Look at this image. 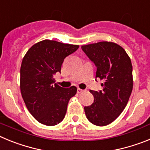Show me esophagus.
Returning a JSON list of instances; mask_svg holds the SVG:
<instances>
[{
	"instance_id": "34e87169",
	"label": "esophagus",
	"mask_w": 150,
	"mask_h": 150,
	"mask_svg": "<svg viewBox=\"0 0 150 150\" xmlns=\"http://www.w3.org/2000/svg\"><path fill=\"white\" fill-rule=\"evenodd\" d=\"M85 91V90L81 89V88H77V93H82V92H83V91Z\"/></svg>"
}]
</instances>
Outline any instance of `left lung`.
Instances as JSON below:
<instances>
[{
  "mask_svg": "<svg viewBox=\"0 0 150 150\" xmlns=\"http://www.w3.org/2000/svg\"><path fill=\"white\" fill-rule=\"evenodd\" d=\"M82 50L97 67L96 76L103 79V90L90 91L91 105L85 107L88 121L98 126L110 124L126 107L133 88L132 64L124 49L112 42L82 46Z\"/></svg>",
  "mask_w": 150,
  "mask_h": 150,
  "instance_id": "1",
  "label": "left lung"
}]
</instances>
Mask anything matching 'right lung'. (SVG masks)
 Listing matches in <instances>:
<instances>
[{"mask_svg": "<svg viewBox=\"0 0 150 150\" xmlns=\"http://www.w3.org/2000/svg\"><path fill=\"white\" fill-rule=\"evenodd\" d=\"M79 48L77 45L44 40L27 52L20 69V89L28 110L39 122L52 126L65 116L69 100L76 87L63 88L53 76L61 73L64 59Z\"/></svg>", "mask_w": 150, "mask_h": 150, "instance_id": "right-lung-1", "label": "right lung"}]
</instances>
